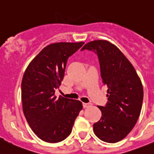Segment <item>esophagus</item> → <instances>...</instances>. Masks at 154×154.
<instances>
[{"mask_svg": "<svg viewBox=\"0 0 154 154\" xmlns=\"http://www.w3.org/2000/svg\"><path fill=\"white\" fill-rule=\"evenodd\" d=\"M90 106V103H83V106H84V108H87Z\"/></svg>", "mask_w": 154, "mask_h": 154, "instance_id": "esophagus-1", "label": "esophagus"}]
</instances>
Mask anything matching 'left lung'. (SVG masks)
<instances>
[{
	"instance_id": "obj_1",
	"label": "left lung",
	"mask_w": 154,
	"mask_h": 154,
	"mask_svg": "<svg viewBox=\"0 0 154 154\" xmlns=\"http://www.w3.org/2000/svg\"><path fill=\"white\" fill-rule=\"evenodd\" d=\"M97 53L101 77L107 87L108 102L100 120L93 124L95 134L103 141L116 143L131 131L140 116L143 98L141 80L135 69L117 46L106 40H94L81 50Z\"/></svg>"
}]
</instances>
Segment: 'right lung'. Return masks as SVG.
Wrapping results in <instances>:
<instances>
[{"mask_svg": "<svg viewBox=\"0 0 154 154\" xmlns=\"http://www.w3.org/2000/svg\"><path fill=\"white\" fill-rule=\"evenodd\" d=\"M84 44L55 42L45 47L28 65L21 84L23 111L29 125L41 140L57 143L70 135L83 109L79 100L54 92L64 78L67 58Z\"/></svg>", "mask_w": 154, "mask_h": 154, "instance_id": "obj_1", "label": "right lung"}]
</instances>
